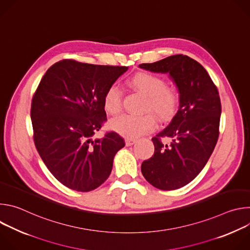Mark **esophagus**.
Wrapping results in <instances>:
<instances>
[{
    "label": "esophagus",
    "instance_id": "obj_1",
    "mask_svg": "<svg viewBox=\"0 0 250 250\" xmlns=\"http://www.w3.org/2000/svg\"><path fill=\"white\" fill-rule=\"evenodd\" d=\"M136 140L134 139V138H126L125 139V146H132L134 142H135Z\"/></svg>",
    "mask_w": 250,
    "mask_h": 250
}]
</instances>
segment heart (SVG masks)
Here are the masks:
<instances>
[{"instance_id":"b5f03b06","label":"heart","mask_w":250,"mask_h":250,"mask_svg":"<svg viewBox=\"0 0 250 250\" xmlns=\"http://www.w3.org/2000/svg\"><path fill=\"white\" fill-rule=\"evenodd\" d=\"M128 85L146 98V112H153L161 121H167L175 114L179 104V96L176 90L167 88L165 80L161 77L146 72L137 73L130 78ZM122 98L120 87L111 85L104 96L105 112L112 116L118 115L122 110ZM111 126L127 138H136L151 131L156 126V119L151 113L142 116H121L112 121Z\"/></svg>"}]
</instances>
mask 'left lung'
<instances>
[{"label": "left lung", "mask_w": 250, "mask_h": 250, "mask_svg": "<svg viewBox=\"0 0 250 250\" xmlns=\"http://www.w3.org/2000/svg\"><path fill=\"white\" fill-rule=\"evenodd\" d=\"M139 67L168 74L179 92V110L153 138L154 154L141 164V173L157 189H179L198 176L219 138L221 99L206 69L183 54ZM168 139L170 144L163 140Z\"/></svg>", "instance_id": "8db88e82"}]
</instances>
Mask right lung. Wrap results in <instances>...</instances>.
I'll return each mask as SVG.
<instances>
[{
    "label": "right lung",
    "mask_w": 250,
    "mask_h": 250,
    "mask_svg": "<svg viewBox=\"0 0 250 250\" xmlns=\"http://www.w3.org/2000/svg\"><path fill=\"white\" fill-rule=\"evenodd\" d=\"M126 66L94 65L64 59L42 77L31 102L33 140L56 179L89 192L108 179L116 153L125 146L115 131L96 138L106 121L104 96Z\"/></svg>",
    "instance_id": "right-lung-1"
}]
</instances>
